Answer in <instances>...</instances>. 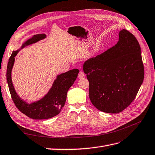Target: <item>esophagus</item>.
Returning <instances> with one entry per match:
<instances>
[{"label": "esophagus", "mask_w": 155, "mask_h": 155, "mask_svg": "<svg viewBox=\"0 0 155 155\" xmlns=\"http://www.w3.org/2000/svg\"><path fill=\"white\" fill-rule=\"evenodd\" d=\"M84 76H85V74H84V73H83V72L80 71V72H79V74H78V78H79V79L83 78Z\"/></svg>", "instance_id": "34e87169"}]
</instances>
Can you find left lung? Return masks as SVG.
Masks as SVG:
<instances>
[{"mask_svg": "<svg viewBox=\"0 0 155 155\" xmlns=\"http://www.w3.org/2000/svg\"><path fill=\"white\" fill-rule=\"evenodd\" d=\"M89 81V98L96 109L118 113L137 96L144 78L141 49L137 38L126 30L107 51L84 63Z\"/></svg>", "mask_w": 155, "mask_h": 155, "instance_id": "8db88e82", "label": "left lung"}]
</instances>
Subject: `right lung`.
Wrapping results in <instances>:
<instances>
[{
	"label": "right lung",
	"mask_w": 155,
	"mask_h": 155,
	"mask_svg": "<svg viewBox=\"0 0 155 155\" xmlns=\"http://www.w3.org/2000/svg\"><path fill=\"white\" fill-rule=\"evenodd\" d=\"M45 37V34L35 35L31 39L28 40L22 45V48L25 47L26 45L35 43L38 41L44 39ZM17 52L18 50L13 51L12 54L8 63L6 72L9 90L15 106L22 113L34 120L48 119L58 115L65 104L67 92L76 81L79 70L73 69L59 75L50 91L43 99L31 104H28L17 94L12 81V70Z\"/></svg>",
	"instance_id": "right-lung-1"
}]
</instances>
